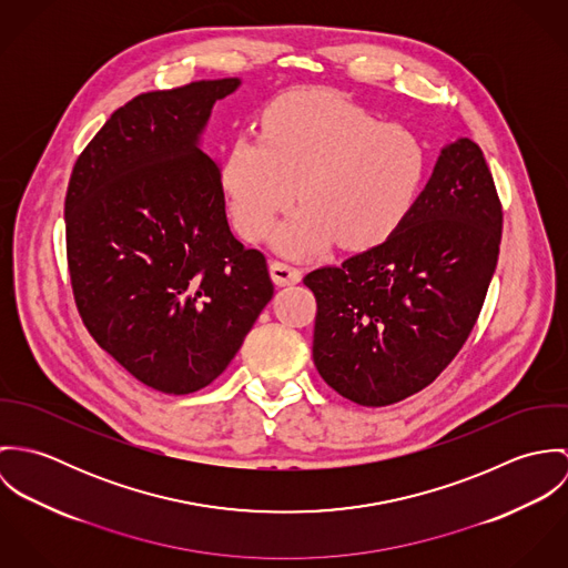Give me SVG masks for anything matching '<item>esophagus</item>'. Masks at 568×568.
Segmentation results:
<instances>
[{
    "instance_id": "esophagus-1",
    "label": "esophagus",
    "mask_w": 568,
    "mask_h": 568,
    "mask_svg": "<svg viewBox=\"0 0 568 568\" xmlns=\"http://www.w3.org/2000/svg\"><path fill=\"white\" fill-rule=\"evenodd\" d=\"M271 277L277 286H288V284H297L302 280V271L297 266L286 264V262L273 260L271 262Z\"/></svg>"
}]
</instances>
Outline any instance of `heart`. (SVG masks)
Here are the masks:
<instances>
[{
	"instance_id": "1",
	"label": "heart",
	"mask_w": 568,
	"mask_h": 568,
	"mask_svg": "<svg viewBox=\"0 0 568 568\" xmlns=\"http://www.w3.org/2000/svg\"><path fill=\"white\" fill-rule=\"evenodd\" d=\"M426 179V149L403 124H383L361 104L306 89L277 98L260 135H239L221 163L236 232L266 239L295 199L304 203L277 232L295 257L338 243L365 251L387 243L413 214Z\"/></svg>"
}]
</instances>
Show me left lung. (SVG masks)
I'll return each instance as SVG.
<instances>
[{
  "label": "left lung",
  "mask_w": 568,
  "mask_h": 568,
  "mask_svg": "<svg viewBox=\"0 0 568 568\" xmlns=\"http://www.w3.org/2000/svg\"><path fill=\"white\" fill-rule=\"evenodd\" d=\"M503 232V207L481 149L462 138L435 163L405 225L369 251L304 277L315 293L313 361L361 406L428 387L479 320Z\"/></svg>",
  "instance_id": "8db88e82"
}]
</instances>
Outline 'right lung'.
<instances>
[{
  "instance_id": "1",
  "label": "right lung",
  "mask_w": 568,
  "mask_h": 568,
  "mask_svg": "<svg viewBox=\"0 0 568 568\" xmlns=\"http://www.w3.org/2000/svg\"><path fill=\"white\" fill-rule=\"evenodd\" d=\"M239 79L149 91L111 113L74 163L68 268L82 324L163 394L216 381L273 297L266 257L230 230L221 170L199 149Z\"/></svg>"
}]
</instances>
